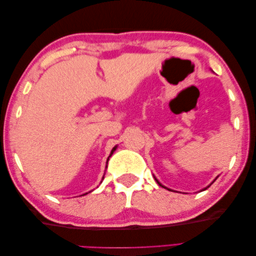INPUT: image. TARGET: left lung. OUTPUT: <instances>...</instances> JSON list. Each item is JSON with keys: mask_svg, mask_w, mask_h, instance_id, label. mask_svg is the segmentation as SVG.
<instances>
[{"mask_svg": "<svg viewBox=\"0 0 256 256\" xmlns=\"http://www.w3.org/2000/svg\"><path fill=\"white\" fill-rule=\"evenodd\" d=\"M155 180H156V182H158V184H160V186H162V187H164V186H162V184H160V182H158V180H157V179H156V178H155ZM214 180H216V179H214ZM208 187H209V186H208ZM208 187H206V188H208ZM164 188H166V187H164ZM206 188H204V190H206ZM168 190H170V189H168Z\"/></svg>", "mask_w": 256, "mask_h": 256, "instance_id": "left-lung-1", "label": "left lung"}]
</instances>
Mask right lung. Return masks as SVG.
<instances>
[{"label":"right lung","instance_id":"add662e5","mask_svg":"<svg viewBox=\"0 0 256 256\" xmlns=\"http://www.w3.org/2000/svg\"><path fill=\"white\" fill-rule=\"evenodd\" d=\"M116 148H113V150H111V154H110V156H108V158H110V157L112 156V154H113V152H114V150H116ZM108 160H106V164H108Z\"/></svg>","mask_w":256,"mask_h":256}]
</instances>
